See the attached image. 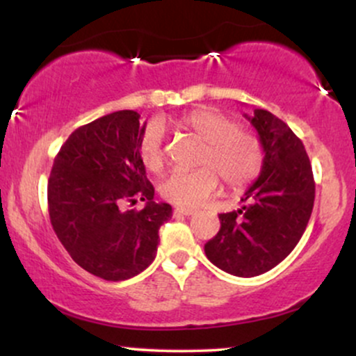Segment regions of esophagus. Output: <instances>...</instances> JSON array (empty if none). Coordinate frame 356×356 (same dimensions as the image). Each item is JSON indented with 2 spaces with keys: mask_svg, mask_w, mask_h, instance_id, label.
<instances>
[{
  "mask_svg": "<svg viewBox=\"0 0 356 356\" xmlns=\"http://www.w3.org/2000/svg\"><path fill=\"white\" fill-rule=\"evenodd\" d=\"M195 212V209L192 207H175L174 214H182V216H192Z\"/></svg>",
  "mask_w": 356,
  "mask_h": 356,
  "instance_id": "1",
  "label": "esophagus"
}]
</instances>
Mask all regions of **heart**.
<instances>
[{
	"label": "heart",
	"instance_id": "1",
	"mask_svg": "<svg viewBox=\"0 0 356 356\" xmlns=\"http://www.w3.org/2000/svg\"><path fill=\"white\" fill-rule=\"evenodd\" d=\"M204 142L194 170L169 174L159 186L162 197L177 206H199L218 189L219 177L229 189L239 191L254 182L264 164V149L252 132L238 129L236 122L214 108H195L177 122ZM138 157L149 172L164 169L165 150L162 130L147 127L138 142Z\"/></svg>",
	"mask_w": 356,
	"mask_h": 356
}]
</instances>
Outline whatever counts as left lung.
Masks as SVG:
<instances>
[{
    "instance_id": "1",
    "label": "left lung",
    "mask_w": 356,
    "mask_h": 356,
    "mask_svg": "<svg viewBox=\"0 0 356 356\" xmlns=\"http://www.w3.org/2000/svg\"><path fill=\"white\" fill-rule=\"evenodd\" d=\"M264 149L259 177L238 211L219 214L220 229L204 251L222 271L241 277L269 271L295 249L308 226L314 181L303 142L281 118L263 108L244 115Z\"/></svg>"
}]
</instances>
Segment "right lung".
Segmentation results:
<instances>
[{"label": "right lung", "instance_id": "1", "mask_svg": "<svg viewBox=\"0 0 356 356\" xmlns=\"http://www.w3.org/2000/svg\"><path fill=\"white\" fill-rule=\"evenodd\" d=\"M118 110L79 127L61 145L48 179V212L55 234L85 271L124 281L155 259L159 229L172 207L154 201V186L138 157L145 124ZM146 202L124 211L125 202Z\"/></svg>", "mask_w": 356, "mask_h": 356}]
</instances>
